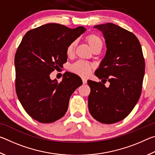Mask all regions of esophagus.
I'll use <instances>...</instances> for the list:
<instances>
[{"instance_id":"esophagus-1","label":"esophagus","mask_w":155,"mask_h":155,"mask_svg":"<svg viewBox=\"0 0 155 155\" xmlns=\"http://www.w3.org/2000/svg\"><path fill=\"white\" fill-rule=\"evenodd\" d=\"M82 81H83V84L87 83V79H86V78H82Z\"/></svg>"}]
</instances>
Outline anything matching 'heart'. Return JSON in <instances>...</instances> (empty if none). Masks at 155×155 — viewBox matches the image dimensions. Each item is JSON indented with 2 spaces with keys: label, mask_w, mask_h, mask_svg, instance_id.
Masks as SVG:
<instances>
[{
  "label": "heart",
  "mask_w": 155,
  "mask_h": 155,
  "mask_svg": "<svg viewBox=\"0 0 155 155\" xmlns=\"http://www.w3.org/2000/svg\"><path fill=\"white\" fill-rule=\"evenodd\" d=\"M85 40L90 47L91 51L95 48H102L103 45V41L102 38L98 35L95 33H90L86 35ZM76 43L75 41H72L66 48V54L68 56H71L74 52ZM93 69V65L88 64L87 62L79 61L76 62L71 67V70L76 74L82 77H87L90 74L91 70Z\"/></svg>",
  "instance_id": "obj_1"
}]
</instances>
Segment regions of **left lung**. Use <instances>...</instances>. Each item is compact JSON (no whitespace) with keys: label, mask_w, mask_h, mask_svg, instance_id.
Here are the masks:
<instances>
[{"label":"left lung","mask_w":155,"mask_h":155,"mask_svg":"<svg viewBox=\"0 0 155 155\" xmlns=\"http://www.w3.org/2000/svg\"><path fill=\"white\" fill-rule=\"evenodd\" d=\"M94 27L103 32L107 49L95 72L102 82L87 81L89 111L97 121L114 124L124 119L140 99L145 61L140 41L133 33L113 23ZM107 81L108 88L104 85Z\"/></svg>","instance_id":"8db88e82"}]
</instances>
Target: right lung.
Returning <instances> with one entry per match:
<instances>
[{
  "instance_id": "1",
  "label": "right lung",
  "mask_w": 155,
  "mask_h": 155,
  "mask_svg": "<svg viewBox=\"0 0 155 155\" xmlns=\"http://www.w3.org/2000/svg\"><path fill=\"white\" fill-rule=\"evenodd\" d=\"M86 31L49 23L28 31L15 54V91L26 112L37 121L51 123L66 113L70 98L82 85L78 75L65 72L61 82L50 74L66 63V48Z\"/></svg>"
}]
</instances>
